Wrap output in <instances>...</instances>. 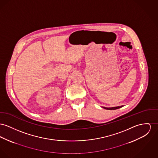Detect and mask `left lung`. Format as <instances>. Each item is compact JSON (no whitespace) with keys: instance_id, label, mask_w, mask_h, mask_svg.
<instances>
[{"instance_id":"1","label":"left lung","mask_w":158,"mask_h":158,"mask_svg":"<svg viewBox=\"0 0 158 158\" xmlns=\"http://www.w3.org/2000/svg\"><path fill=\"white\" fill-rule=\"evenodd\" d=\"M123 106H116V107H113V108H104L106 109V110H116V109H118L119 108H121Z\"/></svg>"}]
</instances>
